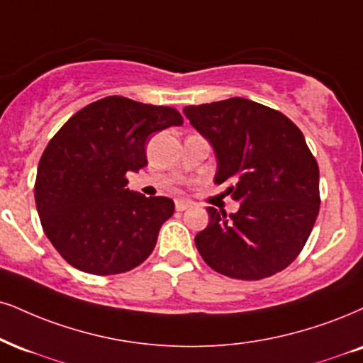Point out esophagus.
<instances>
[{"instance_id":"34e87169","label":"esophagus","mask_w":363,"mask_h":363,"mask_svg":"<svg viewBox=\"0 0 363 363\" xmlns=\"http://www.w3.org/2000/svg\"><path fill=\"white\" fill-rule=\"evenodd\" d=\"M174 207H177L178 212H183V210L190 208L191 203H190V202H185V200H177V203H174Z\"/></svg>"}]
</instances>
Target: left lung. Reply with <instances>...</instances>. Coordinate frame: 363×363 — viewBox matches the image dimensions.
I'll list each match as a JSON object with an SVG mask.
<instances>
[{
  "label": "left lung",
  "instance_id": "obj_1",
  "mask_svg": "<svg viewBox=\"0 0 363 363\" xmlns=\"http://www.w3.org/2000/svg\"><path fill=\"white\" fill-rule=\"evenodd\" d=\"M190 124L217 156L216 183H229L240 208L208 207L195 245L213 271L257 281L286 269L305 247L320 212V169L293 121L259 102L232 97L186 106Z\"/></svg>",
  "mask_w": 363,
  "mask_h": 363
}]
</instances>
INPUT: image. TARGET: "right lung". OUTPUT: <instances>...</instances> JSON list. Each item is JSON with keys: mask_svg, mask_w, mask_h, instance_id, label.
I'll use <instances>...</instances> for the list:
<instances>
[{"mask_svg": "<svg viewBox=\"0 0 363 363\" xmlns=\"http://www.w3.org/2000/svg\"><path fill=\"white\" fill-rule=\"evenodd\" d=\"M182 124L173 107L109 96L58 129L40 158L35 203L43 232L70 266L121 274L153 252L174 203L126 189V173L147 164L151 134Z\"/></svg>", "mask_w": 363, "mask_h": 363, "instance_id": "obj_1", "label": "right lung"}]
</instances>
